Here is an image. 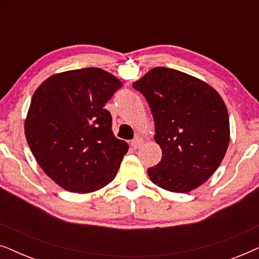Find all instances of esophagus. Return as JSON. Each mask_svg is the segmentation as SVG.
<instances>
[{"label": "esophagus", "instance_id": "1", "mask_svg": "<svg viewBox=\"0 0 259 259\" xmlns=\"http://www.w3.org/2000/svg\"><path fill=\"white\" fill-rule=\"evenodd\" d=\"M143 144H144V140L139 137H137L136 139H133L132 143H131V145H132L133 148H140L141 146H143Z\"/></svg>", "mask_w": 259, "mask_h": 259}]
</instances>
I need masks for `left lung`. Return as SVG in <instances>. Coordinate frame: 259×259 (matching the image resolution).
Returning a JSON list of instances; mask_svg holds the SVG:
<instances>
[{
	"label": "left lung",
	"instance_id": "obj_1",
	"mask_svg": "<svg viewBox=\"0 0 259 259\" xmlns=\"http://www.w3.org/2000/svg\"><path fill=\"white\" fill-rule=\"evenodd\" d=\"M133 87L148 102L162 151L160 162L147 169L152 183L178 193L200 186L229 146V114L221 95L197 77L165 67L151 69Z\"/></svg>",
	"mask_w": 259,
	"mask_h": 259
}]
</instances>
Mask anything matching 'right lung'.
<instances>
[{"instance_id":"1","label":"right lung","mask_w":259,"mask_h":259,"mask_svg":"<svg viewBox=\"0 0 259 259\" xmlns=\"http://www.w3.org/2000/svg\"><path fill=\"white\" fill-rule=\"evenodd\" d=\"M121 86L90 67L55 74L35 91L24 133L38 165L62 189L90 193L118 173L128 145L114 137L104 107Z\"/></svg>"}]
</instances>
